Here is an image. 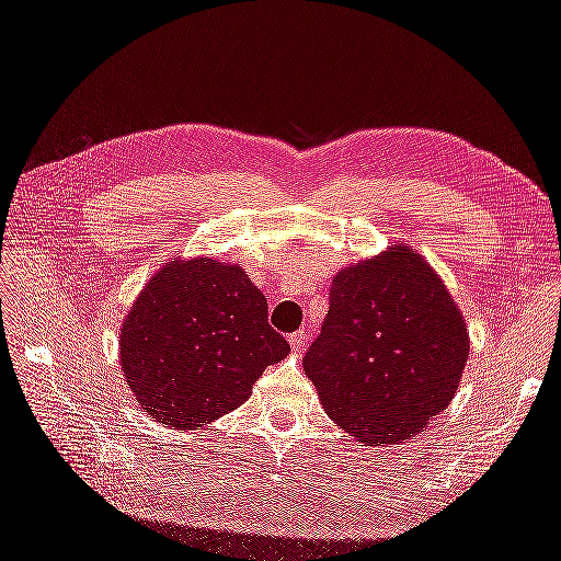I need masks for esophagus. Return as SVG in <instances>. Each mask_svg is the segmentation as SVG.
<instances>
[{"mask_svg":"<svg viewBox=\"0 0 561 561\" xmlns=\"http://www.w3.org/2000/svg\"><path fill=\"white\" fill-rule=\"evenodd\" d=\"M287 342H290L293 351H301V348H304V332H301V330H299V332H293L290 336H287Z\"/></svg>","mask_w":561,"mask_h":561,"instance_id":"1","label":"esophagus"}]
</instances>
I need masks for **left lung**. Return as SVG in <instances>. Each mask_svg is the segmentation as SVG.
<instances>
[{"label": "left lung", "instance_id": "left-lung-1", "mask_svg": "<svg viewBox=\"0 0 561 561\" xmlns=\"http://www.w3.org/2000/svg\"><path fill=\"white\" fill-rule=\"evenodd\" d=\"M468 348L447 287L414 248L398 243L334 276L304 371L332 421L383 447L414 437L451 402Z\"/></svg>", "mask_w": 561, "mask_h": 561}]
</instances>
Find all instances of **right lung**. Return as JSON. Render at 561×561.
Here are the masks:
<instances>
[{"instance_id": "obj_1", "label": "right lung", "mask_w": 561, "mask_h": 561, "mask_svg": "<svg viewBox=\"0 0 561 561\" xmlns=\"http://www.w3.org/2000/svg\"><path fill=\"white\" fill-rule=\"evenodd\" d=\"M118 346L135 400L180 431L236 410L290 351L245 271L208 257L157 271L128 311Z\"/></svg>"}]
</instances>
